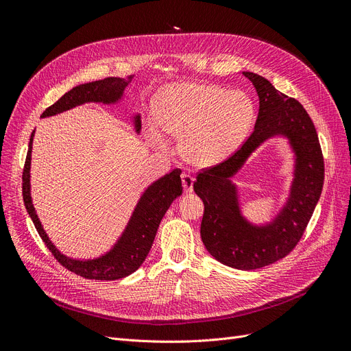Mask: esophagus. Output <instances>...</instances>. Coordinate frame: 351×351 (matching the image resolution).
Listing matches in <instances>:
<instances>
[{"mask_svg": "<svg viewBox=\"0 0 351 351\" xmlns=\"http://www.w3.org/2000/svg\"><path fill=\"white\" fill-rule=\"evenodd\" d=\"M193 182H195L193 176L186 175V173H183V175H182L183 192H185V193H192V192H193Z\"/></svg>", "mask_w": 351, "mask_h": 351, "instance_id": "34e87169", "label": "esophagus"}]
</instances>
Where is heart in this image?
<instances>
[{"label":"heart","instance_id":"heart-1","mask_svg":"<svg viewBox=\"0 0 351 351\" xmlns=\"http://www.w3.org/2000/svg\"><path fill=\"white\" fill-rule=\"evenodd\" d=\"M254 119L252 99L242 90H226L199 82L166 86L156 104L155 118L147 122V139L165 146L162 128L182 138L185 159L200 168L229 158L247 138Z\"/></svg>","mask_w":351,"mask_h":351}]
</instances>
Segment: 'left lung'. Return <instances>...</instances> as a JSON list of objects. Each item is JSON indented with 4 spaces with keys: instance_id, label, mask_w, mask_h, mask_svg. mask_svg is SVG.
Wrapping results in <instances>:
<instances>
[{
    "instance_id": "left-lung-1",
    "label": "left lung",
    "mask_w": 351,
    "mask_h": 351,
    "mask_svg": "<svg viewBox=\"0 0 351 351\" xmlns=\"http://www.w3.org/2000/svg\"><path fill=\"white\" fill-rule=\"evenodd\" d=\"M243 75L259 97L253 132L234 155L200 172L193 189L205 205L200 236L208 252L225 266L254 270L283 259L300 241L322 195L324 162L316 128L302 104L257 73L246 71ZM271 137L288 141L293 178L280 212L269 223L254 224L241 212L232 178L256 147Z\"/></svg>"
}]
</instances>
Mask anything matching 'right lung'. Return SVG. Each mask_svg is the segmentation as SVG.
Here are the masks:
<instances>
[{"mask_svg": "<svg viewBox=\"0 0 351 351\" xmlns=\"http://www.w3.org/2000/svg\"><path fill=\"white\" fill-rule=\"evenodd\" d=\"M132 78L134 75H129L126 78L109 77L101 81L81 84L68 90L64 97H61L53 105L47 108L41 118L58 115L65 112V110L89 102L115 105L123 98L125 89L131 84ZM132 125L134 131L136 132V135H139V114H135L132 117ZM34 135L35 129L29 138L28 154L24 166L23 196L29 217L32 219V222L36 230H38L44 243L55 256V259L68 270L82 276L85 279L118 280L132 274L135 270L141 267V265L146 259L147 253H149L159 223L166 210L169 209L172 202L182 195V171L175 169L171 173H166L165 176L152 182L151 185L143 191L123 232L108 252L102 253L98 257H92V259H75V257L61 253L60 249L52 243L34 208L31 197V154Z\"/></svg>", "mask_w": 351, "mask_h": 351, "instance_id": "obj_1", "label": "right lung"}]
</instances>
